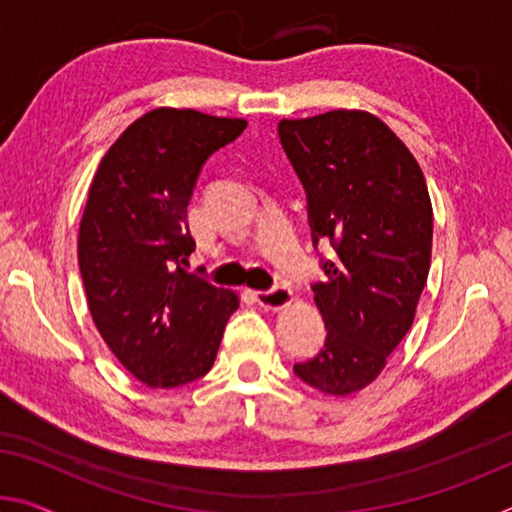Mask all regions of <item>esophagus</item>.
Listing matches in <instances>:
<instances>
[{"label": "esophagus", "instance_id": "esophagus-1", "mask_svg": "<svg viewBox=\"0 0 512 512\" xmlns=\"http://www.w3.org/2000/svg\"><path fill=\"white\" fill-rule=\"evenodd\" d=\"M255 298L259 305L266 307V310H282V307H287L291 300H294V291L285 285H278L266 291H255Z\"/></svg>", "mask_w": 512, "mask_h": 512}]
</instances>
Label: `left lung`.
I'll return each mask as SVG.
<instances>
[{"mask_svg":"<svg viewBox=\"0 0 512 512\" xmlns=\"http://www.w3.org/2000/svg\"><path fill=\"white\" fill-rule=\"evenodd\" d=\"M280 143L307 193L312 241H330L319 355L294 373L330 396L371 385L415 321L433 248V205L405 143L369 111L280 120Z\"/></svg>","mask_w":512,"mask_h":512,"instance_id":"obj_1","label":"left lung"}]
</instances>
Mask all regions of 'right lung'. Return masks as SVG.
Segmentation results:
<instances>
[{
  "label": "right lung",
  "mask_w": 512,
  "mask_h": 512,
  "mask_svg": "<svg viewBox=\"0 0 512 512\" xmlns=\"http://www.w3.org/2000/svg\"><path fill=\"white\" fill-rule=\"evenodd\" d=\"M241 118L159 107L104 154L79 223L88 310L120 364L148 387H180L212 369L237 291L184 264L186 207L200 168L246 129Z\"/></svg>",
  "instance_id": "1"
}]
</instances>
